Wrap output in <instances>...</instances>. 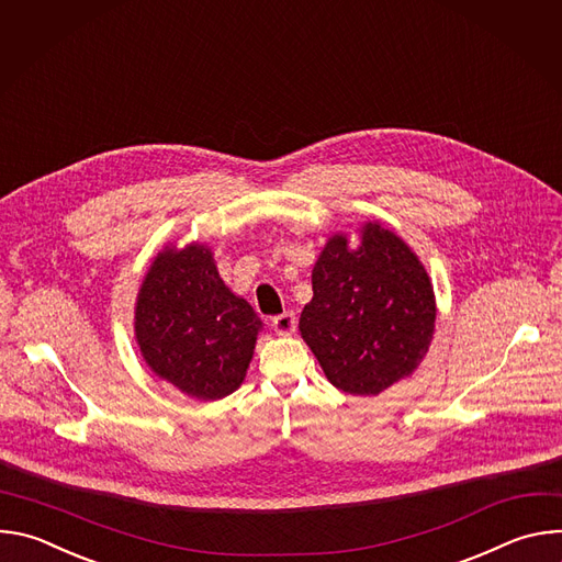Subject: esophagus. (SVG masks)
<instances>
[{"label": "esophagus", "mask_w": 562, "mask_h": 562, "mask_svg": "<svg viewBox=\"0 0 562 562\" xmlns=\"http://www.w3.org/2000/svg\"><path fill=\"white\" fill-rule=\"evenodd\" d=\"M271 327H273V331L280 334V336H291V334L295 331V327H297V317H295V313H291V311L280 313V315H276V317L271 319Z\"/></svg>", "instance_id": "34e87169"}]
</instances>
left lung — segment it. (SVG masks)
I'll use <instances>...</instances> for the list:
<instances>
[{"label": "left lung", "instance_id": "1", "mask_svg": "<svg viewBox=\"0 0 562 562\" xmlns=\"http://www.w3.org/2000/svg\"><path fill=\"white\" fill-rule=\"evenodd\" d=\"M300 334L327 380L351 395H378L409 378L429 351L436 295L418 256L380 222L360 245L329 237L313 273Z\"/></svg>", "mask_w": 562, "mask_h": 562}]
</instances>
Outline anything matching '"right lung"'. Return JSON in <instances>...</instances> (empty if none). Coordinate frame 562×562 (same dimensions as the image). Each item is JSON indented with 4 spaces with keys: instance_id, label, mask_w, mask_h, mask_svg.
Returning a JSON list of instances; mask_svg holds the SVG:
<instances>
[{
    "instance_id": "right-lung-1",
    "label": "right lung",
    "mask_w": 562,
    "mask_h": 562,
    "mask_svg": "<svg viewBox=\"0 0 562 562\" xmlns=\"http://www.w3.org/2000/svg\"><path fill=\"white\" fill-rule=\"evenodd\" d=\"M262 319L220 278L204 245L157 254L137 293L135 340L155 375L198 400L243 384Z\"/></svg>"
}]
</instances>
